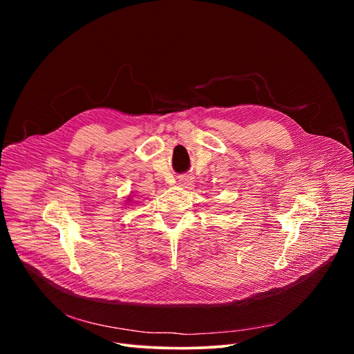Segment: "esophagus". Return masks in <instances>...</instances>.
Returning a JSON list of instances; mask_svg holds the SVG:
<instances>
[{"label":"esophagus","instance_id":"34e87169","mask_svg":"<svg viewBox=\"0 0 354 354\" xmlns=\"http://www.w3.org/2000/svg\"><path fill=\"white\" fill-rule=\"evenodd\" d=\"M188 182H189V180H188V178H185V179H183V183H188Z\"/></svg>","mask_w":354,"mask_h":354}]
</instances>
